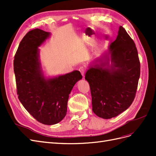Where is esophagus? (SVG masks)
Segmentation results:
<instances>
[{
    "label": "esophagus",
    "mask_w": 156,
    "mask_h": 156,
    "mask_svg": "<svg viewBox=\"0 0 156 156\" xmlns=\"http://www.w3.org/2000/svg\"><path fill=\"white\" fill-rule=\"evenodd\" d=\"M79 72H81V75H82L84 77V72H85L86 69L84 68V67H80V68H79Z\"/></svg>",
    "instance_id": "34e87169"
}]
</instances>
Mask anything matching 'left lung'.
<instances>
[{
  "instance_id": "1",
  "label": "left lung",
  "mask_w": 156,
  "mask_h": 156,
  "mask_svg": "<svg viewBox=\"0 0 156 156\" xmlns=\"http://www.w3.org/2000/svg\"><path fill=\"white\" fill-rule=\"evenodd\" d=\"M139 77L137 49L120 26L116 40L103 56L93 61L85 74L93 112L110 119L126 111L134 100Z\"/></svg>"
}]
</instances>
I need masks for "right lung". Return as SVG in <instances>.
Returning a JSON list of instances; mask_svg holds the SVG:
<instances>
[{"label":"right lung","instance_id":"obj_1","mask_svg":"<svg viewBox=\"0 0 156 156\" xmlns=\"http://www.w3.org/2000/svg\"><path fill=\"white\" fill-rule=\"evenodd\" d=\"M50 34L39 29L29 31L13 60L19 100L37 121L45 125L57 124L65 117L69 94L82 79L77 70L55 77L44 76L38 48Z\"/></svg>","mask_w":156,"mask_h":156}]
</instances>
